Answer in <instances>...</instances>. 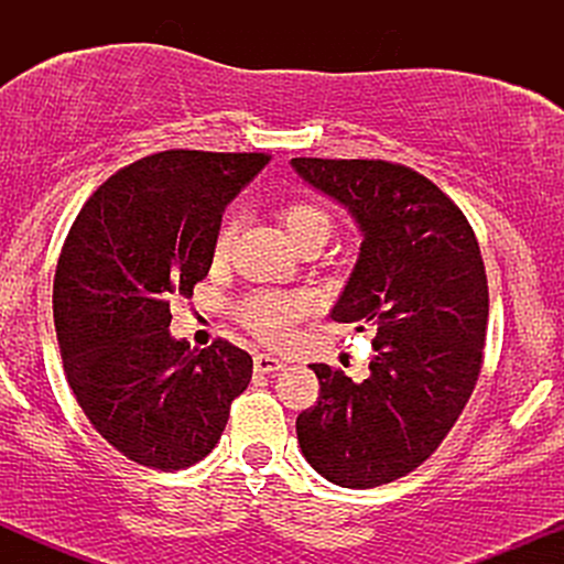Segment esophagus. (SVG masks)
<instances>
[{
	"mask_svg": "<svg viewBox=\"0 0 564 564\" xmlns=\"http://www.w3.org/2000/svg\"><path fill=\"white\" fill-rule=\"evenodd\" d=\"M281 368H283V360L275 358V355H268V352L254 355V371L257 373H273V371H281Z\"/></svg>",
	"mask_w": 564,
	"mask_h": 564,
	"instance_id": "esophagus-1",
	"label": "esophagus"
}]
</instances>
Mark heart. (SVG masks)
<instances>
[{
	"mask_svg": "<svg viewBox=\"0 0 564 564\" xmlns=\"http://www.w3.org/2000/svg\"><path fill=\"white\" fill-rule=\"evenodd\" d=\"M278 219L291 236V241L300 243L304 236L315 230L332 228V219L313 200H286L278 209ZM232 236H236V219L225 217L215 236V254L223 257L230 249ZM310 313V296L300 291H251L236 304V318L249 328L251 334L260 336L268 345H286L294 334L296 323Z\"/></svg>",
	"mask_w": 564,
	"mask_h": 564,
	"instance_id": "obj_1",
	"label": "heart"
}]
</instances>
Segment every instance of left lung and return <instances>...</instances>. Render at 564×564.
Returning <instances> with one entry per match:
<instances>
[{
	"mask_svg": "<svg viewBox=\"0 0 564 564\" xmlns=\"http://www.w3.org/2000/svg\"><path fill=\"white\" fill-rule=\"evenodd\" d=\"M364 230L332 321L373 332L368 379L313 364L315 405L296 416L304 458L341 488H377L422 467L462 416L482 368L488 275L469 219L411 166L291 159Z\"/></svg>",
	"mask_w": 564,
	"mask_h": 564,
	"instance_id": "obj_1",
	"label": "left lung"
}]
</instances>
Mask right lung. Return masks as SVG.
<instances>
[{"mask_svg": "<svg viewBox=\"0 0 564 564\" xmlns=\"http://www.w3.org/2000/svg\"><path fill=\"white\" fill-rule=\"evenodd\" d=\"M268 153H151L106 180L70 225L55 270L63 368L84 416L129 462L174 471L223 437L251 355L172 339V294L191 296L215 257L225 206Z\"/></svg>", "mask_w": 564, "mask_h": 564, "instance_id": "obj_1", "label": "right lung"}]
</instances>
